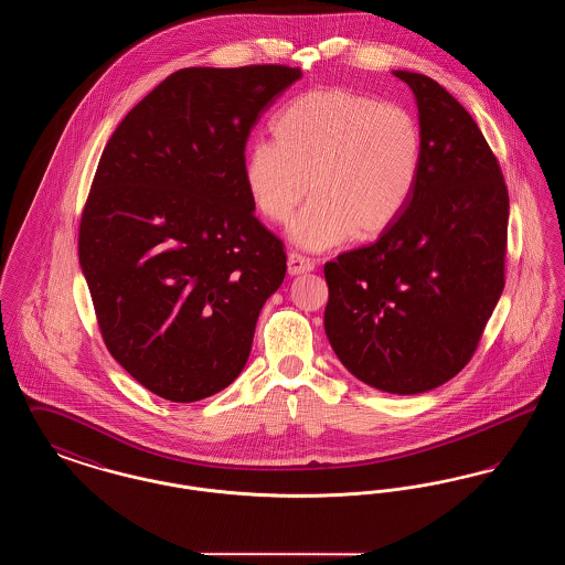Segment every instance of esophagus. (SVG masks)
Returning <instances> with one entry per match:
<instances>
[{
    "label": "esophagus",
    "mask_w": 565,
    "mask_h": 565,
    "mask_svg": "<svg viewBox=\"0 0 565 565\" xmlns=\"http://www.w3.org/2000/svg\"><path fill=\"white\" fill-rule=\"evenodd\" d=\"M316 269V263L311 258H305L300 254H288V273L290 275H300V273H309V270Z\"/></svg>",
    "instance_id": "esophagus-1"
}]
</instances>
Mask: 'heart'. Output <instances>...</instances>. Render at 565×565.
Listing matches in <instances>:
<instances>
[{
    "label": "heart",
    "instance_id": "obj_1",
    "mask_svg": "<svg viewBox=\"0 0 565 565\" xmlns=\"http://www.w3.org/2000/svg\"><path fill=\"white\" fill-rule=\"evenodd\" d=\"M275 141H254L243 178L256 210L288 222L305 194L290 237L305 249L375 239L403 214L422 167V134L398 104L348 88L296 97L273 120Z\"/></svg>",
    "mask_w": 565,
    "mask_h": 565
}]
</instances>
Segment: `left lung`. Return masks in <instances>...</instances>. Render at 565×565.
Returning a JSON list of instances; mask_svg holds the SVG:
<instances>
[{
  "mask_svg": "<svg viewBox=\"0 0 565 565\" xmlns=\"http://www.w3.org/2000/svg\"><path fill=\"white\" fill-rule=\"evenodd\" d=\"M419 109L422 167L373 245L326 263V337L351 375L398 396L470 362L504 290L509 190L472 116L436 81L396 70Z\"/></svg>",
  "mask_w": 565,
  "mask_h": 565,
  "instance_id": "8db88e82",
  "label": "left lung"
}]
</instances>
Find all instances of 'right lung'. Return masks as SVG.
<instances>
[{"mask_svg": "<svg viewBox=\"0 0 565 565\" xmlns=\"http://www.w3.org/2000/svg\"><path fill=\"white\" fill-rule=\"evenodd\" d=\"M302 72L186 67L135 106L97 167L78 254L114 360L171 403L228 387L245 366L286 252L254 215L245 143Z\"/></svg>", "mask_w": 565, "mask_h": 565, "instance_id": "add662e5", "label": "right lung"}]
</instances>
